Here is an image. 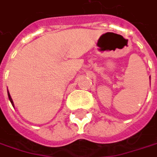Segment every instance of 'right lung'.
I'll list each match as a JSON object with an SVG mask.
<instances>
[{
	"label": "right lung",
	"mask_w": 157,
	"mask_h": 157,
	"mask_svg": "<svg viewBox=\"0 0 157 157\" xmlns=\"http://www.w3.org/2000/svg\"><path fill=\"white\" fill-rule=\"evenodd\" d=\"M8 96H9V100L11 101V103H12V105H13V106L14 105H13V99H12V97H11V95H10V94H9V91H8Z\"/></svg>",
	"instance_id": "1"
}]
</instances>
